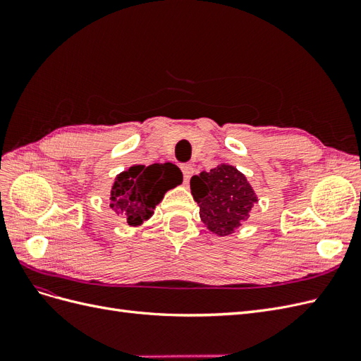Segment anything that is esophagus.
<instances>
[{
  "label": "esophagus",
  "instance_id": "1",
  "mask_svg": "<svg viewBox=\"0 0 361 361\" xmlns=\"http://www.w3.org/2000/svg\"><path fill=\"white\" fill-rule=\"evenodd\" d=\"M180 169H182V173H183V180L188 183L190 178L192 176V173H194V167L191 166V164H183Z\"/></svg>",
  "mask_w": 361,
  "mask_h": 361
}]
</instances>
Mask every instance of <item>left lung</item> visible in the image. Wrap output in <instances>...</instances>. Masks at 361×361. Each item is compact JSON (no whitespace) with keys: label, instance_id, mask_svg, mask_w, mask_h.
I'll return each mask as SVG.
<instances>
[{"label":"left lung","instance_id":"1","mask_svg":"<svg viewBox=\"0 0 361 361\" xmlns=\"http://www.w3.org/2000/svg\"><path fill=\"white\" fill-rule=\"evenodd\" d=\"M190 185L202 223L216 236L235 233L259 202L245 174L226 162L192 176Z\"/></svg>","mask_w":361,"mask_h":361}]
</instances>
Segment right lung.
Listing matches in <instances>:
<instances>
[{"mask_svg":"<svg viewBox=\"0 0 361 361\" xmlns=\"http://www.w3.org/2000/svg\"><path fill=\"white\" fill-rule=\"evenodd\" d=\"M182 180V171L171 162L152 166L135 164L116 176L110 206L125 223L137 227L154 215L166 192L176 188Z\"/></svg>","mask_w":361,"mask_h":361,"instance_id":"obj_1","label":"right lung"}]
</instances>
